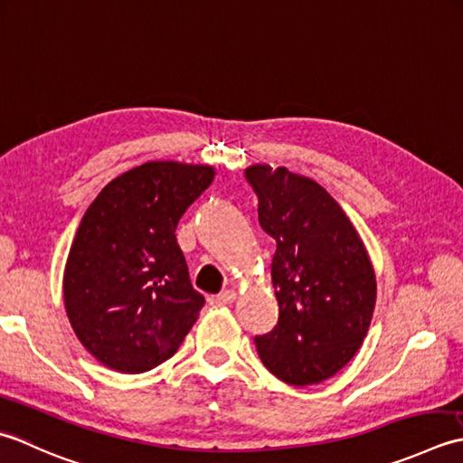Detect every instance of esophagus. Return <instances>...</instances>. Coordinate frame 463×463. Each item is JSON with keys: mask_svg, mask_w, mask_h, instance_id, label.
I'll return each mask as SVG.
<instances>
[{"mask_svg": "<svg viewBox=\"0 0 463 463\" xmlns=\"http://www.w3.org/2000/svg\"><path fill=\"white\" fill-rule=\"evenodd\" d=\"M233 299H235V291L233 289H225V291H222V294H218L213 298V301L218 306H230V304H233Z\"/></svg>", "mask_w": 463, "mask_h": 463, "instance_id": "obj_1", "label": "esophagus"}]
</instances>
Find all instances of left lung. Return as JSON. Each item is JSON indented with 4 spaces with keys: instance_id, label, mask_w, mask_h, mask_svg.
<instances>
[{
    "instance_id": "obj_1",
    "label": "left lung",
    "mask_w": 463,
    "mask_h": 463,
    "mask_svg": "<svg viewBox=\"0 0 463 463\" xmlns=\"http://www.w3.org/2000/svg\"><path fill=\"white\" fill-rule=\"evenodd\" d=\"M243 174L258 195L261 230L276 240L271 284L279 317L253 342L279 380L319 383L352 360L370 329L372 260L345 212L314 179L268 164Z\"/></svg>"
}]
</instances>
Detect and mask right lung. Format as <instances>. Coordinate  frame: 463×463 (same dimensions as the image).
<instances>
[{"label":"right lung","mask_w":463,"mask_h":463,"mask_svg":"<svg viewBox=\"0 0 463 463\" xmlns=\"http://www.w3.org/2000/svg\"><path fill=\"white\" fill-rule=\"evenodd\" d=\"M215 169L147 162L103 187L71 243L63 304L81 345L119 373L169 360L203 307L175 228Z\"/></svg>","instance_id":"1"}]
</instances>
